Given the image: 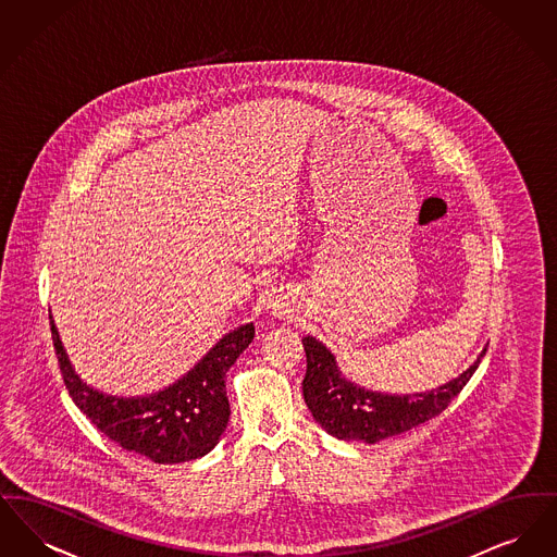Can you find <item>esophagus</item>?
<instances>
[{"label": "esophagus", "instance_id": "obj_1", "mask_svg": "<svg viewBox=\"0 0 557 557\" xmlns=\"http://www.w3.org/2000/svg\"><path fill=\"white\" fill-rule=\"evenodd\" d=\"M271 309H273V313H277V311H280V305H275V302H273V305H271Z\"/></svg>", "mask_w": 557, "mask_h": 557}]
</instances>
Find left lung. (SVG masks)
<instances>
[{
    "mask_svg": "<svg viewBox=\"0 0 557 557\" xmlns=\"http://www.w3.org/2000/svg\"><path fill=\"white\" fill-rule=\"evenodd\" d=\"M302 346L307 352L302 395L313 420L341 441H363L368 445L424 424L447 409L450 400L470 382L486 352V348H482L468 370L432 391L388 395L350 382L338 368L332 350L318 338L305 336Z\"/></svg>",
    "mask_w": 557,
    "mask_h": 557,
    "instance_id": "left-lung-1",
    "label": "left lung"
}]
</instances>
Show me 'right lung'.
I'll list each match as a JSON object with an SVG mask.
<instances>
[{
	"label": "right lung",
	"instance_id": "1",
	"mask_svg": "<svg viewBox=\"0 0 557 557\" xmlns=\"http://www.w3.org/2000/svg\"><path fill=\"white\" fill-rule=\"evenodd\" d=\"M50 323L69 395L110 441L164 466L198 459L216 447L230 422L225 375L252 343V323L234 327L180 380L141 397L108 395L83 382L52 315Z\"/></svg>",
	"mask_w": 557,
	"mask_h": 557
}]
</instances>
